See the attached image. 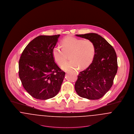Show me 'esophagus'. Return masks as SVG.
Returning <instances> with one entry per match:
<instances>
[{"label": "esophagus", "instance_id": "34e87169", "mask_svg": "<svg viewBox=\"0 0 134 134\" xmlns=\"http://www.w3.org/2000/svg\"><path fill=\"white\" fill-rule=\"evenodd\" d=\"M74 72H75L76 74H78V72H77V71H74Z\"/></svg>", "mask_w": 134, "mask_h": 134}]
</instances>
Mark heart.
Wrapping results in <instances>:
<instances>
[{
    "label": "heart",
    "instance_id": "heart-1",
    "mask_svg": "<svg viewBox=\"0 0 134 134\" xmlns=\"http://www.w3.org/2000/svg\"><path fill=\"white\" fill-rule=\"evenodd\" d=\"M61 46L62 48L54 47L52 53L55 62L59 65H61L70 55L71 59L62 66V69L65 71L75 70L79 67L85 68L94 58L96 47L94 43L90 40L68 36L62 40Z\"/></svg>",
    "mask_w": 134,
    "mask_h": 134
}]
</instances>
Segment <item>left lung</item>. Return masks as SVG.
Wrapping results in <instances>:
<instances>
[{"instance_id":"8db88e82","label":"left lung","mask_w":134,"mask_h":134,"mask_svg":"<svg viewBox=\"0 0 134 134\" xmlns=\"http://www.w3.org/2000/svg\"><path fill=\"white\" fill-rule=\"evenodd\" d=\"M76 36L92 41L96 53L92 63L79 73L75 90L82 98L99 99L112 86L118 68L116 54L110 44L98 34L91 33Z\"/></svg>"}]
</instances>
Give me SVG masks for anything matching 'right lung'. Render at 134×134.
Segmentation results:
<instances>
[{"mask_svg": "<svg viewBox=\"0 0 134 134\" xmlns=\"http://www.w3.org/2000/svg\"><path fill=\"white\" fill-rule=\"evenodd\" d=\"M60 35L37 36L21 55L19 77L26 91L35 99L47 100L60 90L65 73L55 62L52 53Z\"/></svg>", "mask_w": 134, "mask_h": 134, "instance_id": "right-lung-1", "label": "right lung"}]
</instances>
